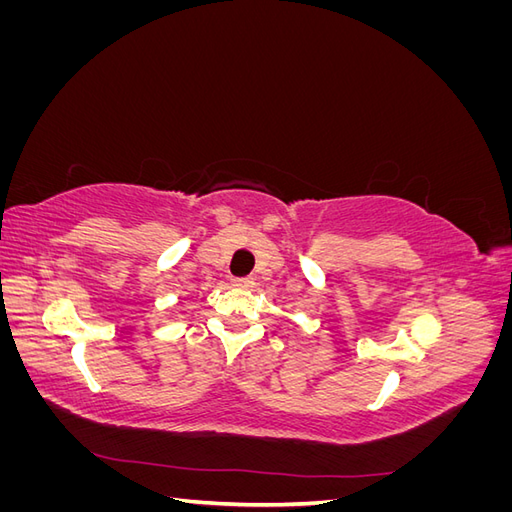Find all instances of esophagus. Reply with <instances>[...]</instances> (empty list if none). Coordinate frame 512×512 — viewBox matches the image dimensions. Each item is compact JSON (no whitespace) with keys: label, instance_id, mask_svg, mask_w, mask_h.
<instances>
[{"label":"esophagus","instance_id":"34e87169","mask_svg":"<svg viewBox=\"0 0 512 512\" xmlns=\"http://www.w3.org/2000/svg\"><path fill=\"white\" fill-rule=\"evenodd\" d=\"M254 284L252 277H232V286H239V288H250Z\"/></svg>","mask_w":512,"mask_h":512}]
</instances>
